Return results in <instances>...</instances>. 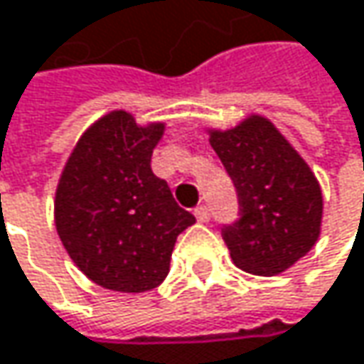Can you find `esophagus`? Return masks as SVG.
<instances>
[{
	"instance_id": "esophagus-1",
	"label": "esophagus",
	"mask_w": 364,
	"mask_h": 364,
	"mask_svg": "<svg viewBox=\"0 0 364 364\" xmlns=\"http://www.w3.org/2000/svg\"><path fill=\"white\" fill-rule=\"evenodd\" d=\"M193 215H196V219H198L200 223H206V221L210 219V208H208L206 204H200V206L193 210Z\"/></svg>"
}]
</instances>
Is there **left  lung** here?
<instances>
[{"label": "left lung", "mask_w": 364, "mask_h": 364, "mask_svg": "<svg viewBox=\"0 0 364 364\" xmlns=\"http://www.w3.org/2000/svg\"><path fill=\"white\" fill-rule=\"evenodd\" d=\"M210 145L238 191L240 217L221 230L234 263L257 276L284 272L321 236L323 193L314 173L261 115L210 130Z\"/></svg>", "instance_id": "8db88e82"}]
</instances>
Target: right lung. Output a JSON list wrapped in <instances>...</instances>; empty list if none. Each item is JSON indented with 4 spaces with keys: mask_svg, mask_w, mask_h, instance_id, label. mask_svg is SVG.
I'll return each mask as SVG.
<instances>
[{
    "mask_svg": "<svg viewBox=\"0 0 364 364\" xmlns=\"http://www.w3.org/2000/svg\"><path fill=\"white\" fill-rule=\"evenodd\" d=\"M164 124L139 126L126 111L95 122L69 156L54 200V223L73 263L97 284L143 293L168 274L177 236L196 223L151 154Z\"/></svg>",
    "mask_w": 364,
    "mask_h": 364,
    "instance_id": "right-lung-1",
    "label": "right lung"
}]
</instances>
